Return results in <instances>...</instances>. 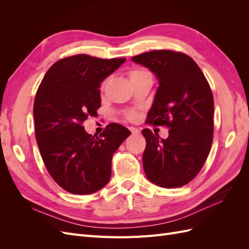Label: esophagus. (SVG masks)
Masks as SVG:
<instances>
[{
    "mask_svg": "<svg viewBox=\"0 0 249 249\" xmlns=\"http://www.w3.org/2000/svg\"><path fill=\"white\" fill-rule=\"evenodd\" d=\"M130 131L132 132V134H139L140 133V131L137 129V127H134V126H131L130 127Z\"/></svg>",
    "mask_w": 249,
    "mask_h": 249,
    "instance_id": "1",
    "label": "esophagus"
}]
</instances>
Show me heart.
Here are the masks:
<instances>
[{"mask_svg":"<svg viewBox=\"0 0 249 249\" xmlns=\"http://www.w3.org/2000/svg\"><path fill=\"white\" fill-rule=\"evenodd\" d=\"M144 73H149V72L146 71H143V70H134L130 73V79L141 76V74H144ZM131 117H132V115H131Z\"/></svg>","mask_w":249,"mask_h":249,"instance_id":"heart-1","label":"heart"}]
</instances>
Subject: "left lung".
I'll list each match as a JSON object with an SVG mask.
<instances>
[{
	"mask_svg": "<svg viewBox=\"0 0 249 249\" xmlns=\"http://www.w3.org/2000/svg\"><path fill=\"white\" fill-rule=\"evenodd\" d=\"M152 71L158 87L147 122L169 127V136L144 129L143 168L150 182L178 188L192 180L205 164L213 141L214 100L207 79L183 53L152 51L132 57Z\"/></svg>",
	"mask_w": 249,
	"mask_h": 249,
	"instance_id": "8db88e82",
	"label": "left lung"
}]
</instances>
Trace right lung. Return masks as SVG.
I'll use <instances>...</instances> for the list:
<instances>
[{
    "label": "right lung",
    "mask_w": 249,
    "mask_h": 249,
    "mask_svg": "<svg viewBox=\"0 0 249 249\" xmlns=\"http://www.w3.org/2000/svg\"><path fill=\"white\" fill-rule=\"evenodd\" d=\"M76 55L53 64L37 90L33 114L42 160L55 182L72 194H91L106 186L115 150L130 136L111 124L100 137L83 122L101 107V83L125 62Z\"/></svg>",
    "instance_id": "right-lung-1"
}]
</instances>
